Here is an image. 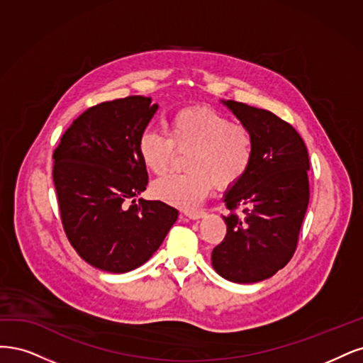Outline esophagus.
I'll list each match as a JSON object with an SVG mask.
<instances>
[{
  "mask_svg": "<svg viewBox=\"0 0 363 363\" xmlns=\"http://www.w3.org/2000/svg\"><path fill=\"white\" fill-rule=\"evenodd\" d=\"M184 216L191 218V220H197V218H202L205 216V213L203 211H184Z\"/></svg>",
  "mask_w": 363,
  "mask_h": 363,
  "instance_id": "1",
  "label": "esophagus"
}]
</instances>
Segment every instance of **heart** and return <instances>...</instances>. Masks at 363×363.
<instances>
[{"label": "heart", "mask_w": 363, "mask_h": 363, "mask_svg": "<svg viewBox=\"0 0 363 363\" xmlns=\"http://www.w3.org/2000/svg\"><path fill=\"white\" fill-rule=\"evenodd\" d=\"M169 137L146 131L138 138L137 152L147 172L164 174L174 149L189 150L182 174H170L152 185V194L169 205L189 209L211 191L235 185L252 166L255 134L241 122H230L225 113L205 105L178 110L167 123Z\"/></svg>", "instance_id": "1"}]
</instances>
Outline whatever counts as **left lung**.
<instances>
[{
    "label": "left lung",
    "mask_w": 363,
    "mask_h": 363,
    "mask_svg": "<svg viewBox=\"0 0 363 363\" xmlns=\"http://www.w3.org/2000/svg\"><path fill=\"white\" fill-rule=\"evenodd\" d=\"M255 134L252 166L223 202L226 237L216 245L214 270L230 282L272 277L294 255L309 203V155L300 134L268 110L226 101Z\"/></svg>",
    "instance_id": "1"
}]
</instances>
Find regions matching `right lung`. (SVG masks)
I'll return each mask as SVG.
<instances>
[{
  "instance_id": "add662e5",
  "label": "right lung",
  "mask_w": 363,
  "mask_h": 363,
  "mask_svg": "<svg viewBox=\"0 0 363 363\" xmlns=\"http://www.w3.org/2000/svg\"><path fill=\"white\" fill-rule=\"evenodd\" d=\"M157 108L150 98L135 95L93 105L67 128L52 154L66 237L99 270L126 273L145 264L178 218L177 209L161 201L135 203L147 185L138 138Z\"/></svg>"
}]
</instances>
